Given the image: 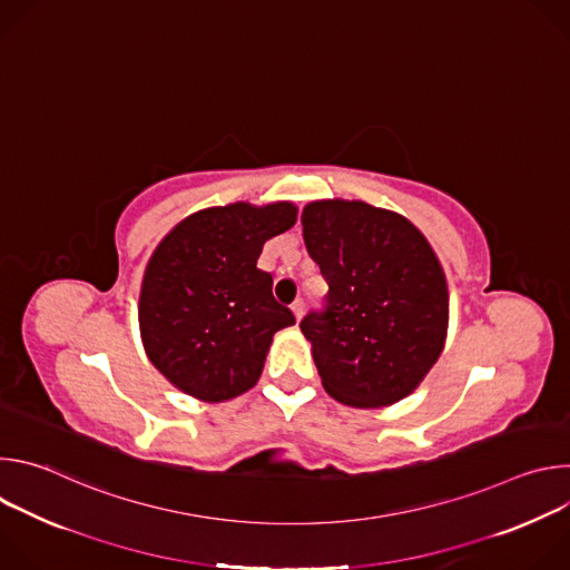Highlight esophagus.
I'll use <instances>...</instances> for the list:
<instances>
[{
    "label": "esophagus",
    "instance_id": "1",
    "mask_svg": "<svg viewBox=\"0 0 570 570\" xmlns=\"http://www.w3.org/2000/svg\"><path fill=\"white\" fill-rule=\"evenodd\" d=\"M291 311H293L295 320L299 322V320H302V313H304V302H302V299H295V302H293V306H291Z\"/></svg>",
    "mask_w": 570,
    "mask_h": 570
}]
</instances>
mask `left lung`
<instances>
[{"label":"left lung","instance_id":"1","mask_svg":"<svg viewBox=\"0 0 570 570\" xmlns=\"http://www.w3.org/2000/svg\"><path fill=\"white\" fill-rule=\"evenodd\" d=\"M308 257L330 284L327 308L299 330L322 387L354 409L413 394L449 332V286L424 232L365 200L324 198L302 209Z\"/></svg>","mask_w":570,"mask_h":570}]
</instances>
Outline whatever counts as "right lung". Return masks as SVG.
<instances>
[{"label":"right lung","instance_id":"add662e5","mask_svg":"<svg viewBox=\"0 0 570 570\" xmlns=\"http://www.w3.org/2000/svg\"><path fill=\"white\" fill-rule=\"evenodd\" d=\"M295 223L291 200H236L189 214L157 243L139 288V336L180 392L220 403L257 385L273 336L295 324L257 259Z\"/></svg>","mask_w":570,"mask_h":570}]
</instances>
